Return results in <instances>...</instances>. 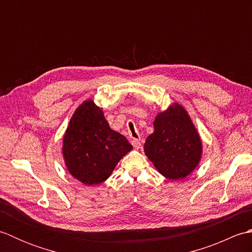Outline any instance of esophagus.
<instances>
[{"mask_svg":"<svg viewBox=\"0 0 252 252\" xmlns=\"http://www.w3.org/2000/svg\"><path fill=\"white\" fill-rule=\"evenodd\" d=\"M132 145L135 149H140L142 147V143L140 140H133L132 141Z\"/></svg>","mask_w":252,"mask_h":252,"instance_id":"obj_1","label":"esophagus"}]
</instances>
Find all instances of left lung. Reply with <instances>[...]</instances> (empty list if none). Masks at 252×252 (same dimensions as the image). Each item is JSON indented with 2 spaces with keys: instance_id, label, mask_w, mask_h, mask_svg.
<instances>
[{
  "instance_id": "obj_1",
  "label": "left lung",
  "mask_w": 252,
  "mask_h": 252,
  "mask_svg": "<svg viewBox=\"0 0 252 252\" xmlns=\"http://www.w3.org/2000/svg\"><path fill=\"white\" fill-rule=\"evenodd\" d=\"M144 153L168 180H183L198 167L202 142L183 106L173 103L156 116L154 132L146 138Z\"/></svg>"
}]
</instances>
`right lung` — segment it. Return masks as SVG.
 <instances>
[{"mask_svg": "<svg viewBox=\"0 0 252 252\" xmlns=\"http://www.w3.org/2000/svg\"><path fill=\"white\" fill-rule=\"evenodd\" d=\"M132 145L114 131L104 111L87 99L73 112L63 137V157L74 179L85 185H97L109 178Z\"/></svg>", "mask_w": 252, "mask_h": 252, "instance_id": "add662e5", "label": "right lung"}]
</instances>
